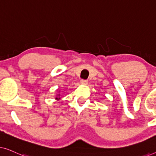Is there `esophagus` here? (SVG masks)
<instances>
[{
	"label": "esophagus",
	"instance_id": "esophagus-1",
	"mask_svg": "<svg viewBox=\"0 0 156 156\" xmlns=\"http://www.w3.org/2000/svg\"><path fill=\"white\" fill-rule=\"evenodd\" d=\"M80 83L81 84H84V85H86L88 84V81L87 80H82L80 81Z\"/></svg>",
	"mask_w": 156,
	"mask_h": 156
}]
</instances>
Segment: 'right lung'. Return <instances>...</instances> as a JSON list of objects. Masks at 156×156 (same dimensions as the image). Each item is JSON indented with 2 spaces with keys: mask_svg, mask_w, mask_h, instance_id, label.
<instances>
[{
  "mask_svg": "<svg viewBox=\"0 0 156 156\" xmlns=\"http://www.w3.org/2000/svg\"><path fill=\"white\" fill-rule=\"evenodd\" d=\"M56 98H55V99L57 100V101H59V99H61V96H60V94H57V95L56 96Z\"/></svg>",
  "mask_w": 156,
  "mask_h": 156,
  "instance_id": "obj_1",
  "label": "right lung"
}]
</instances>
